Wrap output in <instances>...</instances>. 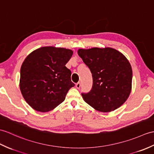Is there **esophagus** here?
Listing matches in <instances>:
<instances>
[{"label": "esophagus", "instance_id": "esophagus-1", "mask_svg": "<svg viewBox=\"0 0 154 154\" xmlns=\"http://www.w3.org/2000/svg\"><path fill=\"white\" fill-rule=\"evenodd\" d=\"M75 86H76L77 88H80V87H81V83H77Z\"/></svg>", "mask_w": 154, "mask_h": 154}]
</instances>
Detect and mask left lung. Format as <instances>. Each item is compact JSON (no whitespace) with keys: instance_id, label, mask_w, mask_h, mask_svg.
Here are the masks:
<instances>
[{"instance_id":"obj_1","label":"left lung","mask_w":154,"mask_h":154,"mask_svg":"<svg viewBox=\"0 0 154 154\" xmlns=\"http://www.w3.org/2000/svg\"><path fill=\"white\" fill-rule=\"evenodd\" d=\"M77 53L90 69L93 80L91 91L81 94L85 102L101 112L122 106L131 93L133 78L126 57L109 47L79 49Z\"/></svg>"}]
</instances>
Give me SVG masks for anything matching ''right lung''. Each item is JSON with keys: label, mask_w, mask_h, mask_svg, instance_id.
I'll return each mask as SVG.
<instances>
[{"label": "right lung", "mask_w": 154, "mask_h": 154, "mask_svg": "<svg viewBox=\"0 0 154 154\" xmlns=\"http://www.w3.org/2000/svg\"><path fill=\"white\" fill-rule=\"evenodd\" d=\"M72 55L69 49L44 46L25 59L20 69V88L32 108L47 112L64 101L67 92L75 86L71 71L66 67Z\"/></svg>", "instance_id": "add662e5"}]
</instances>
